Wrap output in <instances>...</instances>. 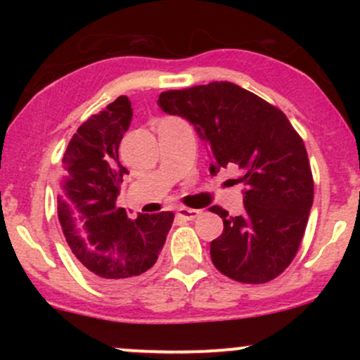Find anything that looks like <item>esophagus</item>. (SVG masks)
Wrapping results in <instances>:
<instances>
[{
  "mask_svg": "<svg viewBox=\"0 0 360 360\" xmlns=\"http://www.w3.org/2000/svg\"><path fill=\"white\" fill-rule=\"evenodd\" d=\"M201 212L200 210H193V208H186V206H181L177 208V217L183 218V220H194Z\"/></svg>",
  "mask_w": 360,
  "mask_h": 360,
  "instance_id": "1",
  "label": "esophagus"
}]
</instances>
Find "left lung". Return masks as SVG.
Here are the masks:
<instances>
[{"label":"left lung","instance_id":"left-lung-1","mask_svg":"<svg viewBox=\"0 0 360 360\" xmlns=\"http://www.w3.org/2000/svg\"><path fill=\"white\" fill-rule=\"evenodd\" d=\"M157 105L188 120L208 146L210 172L237 167L243 210L210 243L218 271L238 283L278 278L295 259L313 205V176L303 140L283 111L229 81L159 94Z\"/></svg>","mask_w":360,"mask_h":360}]
</instances>
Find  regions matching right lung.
<instances>
[{
	"instance_id": "right-lung-1",
	"label": "right lung",
	"mask_w": 360,
	"mask_h": 360,
	"mask_svg": "<svg viewBox=\"0 0 360 360\" xmlns=\"http://www.w3.org/2000/svg\"><path fill=\"white\" fill-rule=\"evenodd\" d=\"M131 105L118 96L91 115L72 135L62 157L57 214L65 240L89 276L106 286L137 279L157 262L174 213L139 214L118 208L127 169L118 147L130 127Z\"/></svg>"
}]
</instances>
